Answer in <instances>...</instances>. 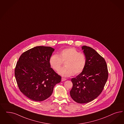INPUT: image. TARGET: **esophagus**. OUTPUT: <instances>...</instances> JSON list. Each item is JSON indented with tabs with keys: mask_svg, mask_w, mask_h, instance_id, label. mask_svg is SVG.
Masks as SVG:
<instances>
[{
	"mask_svg": "<svg viewBox=\"0 0 124 124\" xmlns=\"http://www.w3.org/2000/svg\"><path fill=\"white\" fill-rule=\"evenodd\" d=\"M66 78H61V81H65V80H66Z\"/></svg>",
	"mask_w": 124,
	"mask_h": 124,
	"instance_id": "esophagus-1",
	"label": "esophagus"
}]
</instances>
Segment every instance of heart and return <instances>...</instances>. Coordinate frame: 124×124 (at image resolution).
<instances>
[{
    "label": "heart",
    "instance_id": "b5f03b06",
    "mask_svg": "<svg viewBox=\"0 0 124 124\" xmlns=\"http://www.w3.org/2000/svg\"><path fill=\"white\" fill-rule=\"evenodd\" d=\"M49 62L51 67L56 71L60 70L65 62V67L60 70L59 74L63 77H70L83 72L86 66L87 60L84 54L74 47H70L62 50L58 55H51Z\"/></svg>",
    "mask_w": 124,
    "mask_h": 124
}]
</instances>
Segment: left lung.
<instances>
[{"mask_svg": "<svg viewBox=\"0 0 124 124\" xmlns=\"http://www.w3.org/2000/svg\"><path fill=\"white\" fill-rule=\"evenodd\" d=\"M86 57L84 70L71 81L73 87L71 97L78 103H86L96 98L102 91L108 78V72L104 58L92 48L82 46Z\"/></svg>", "mask_w": 124, "mask_h": 124, "instance_id": "obj_1", "label": "left lung"}]
</instances>
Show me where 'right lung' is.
Masks as SVG:
<instances>
[{"mask_svg": "<svg viewBox=\"0 0 124 124\" xmlns=\"http://www.w3.org/2000/svg\"><path fill=\"white\" fill-rule=\"evenodd\" d=\"M54 50L50 46H35L23 53L17 62L16 81L21 92L29 99L40 101L48 98L60 82L61 77L49 62Z\"/></svg>", "mask_w": 124, "mask_h": 124, "instance_id": "1", "label": "right lung"}]
</instances>
